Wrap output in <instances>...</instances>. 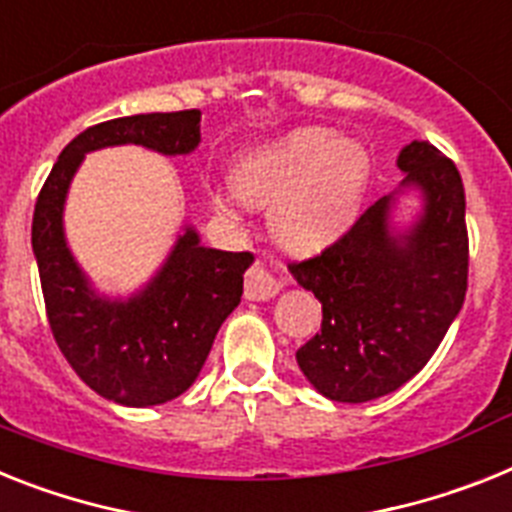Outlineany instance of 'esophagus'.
Here are the masks:
<instances>
[{"mask_svg":"<svg viewBox=\"0 0 512 512\" xmlns=\"http://www.w3.org/2000/svg\"><path fill=\"white\" fill-rule=\"evenodd\" d=\"M278 291H281V281L268 268L255 265V268L247 270V276H244V296L247 299H252V302H268Z\"/></svg>","mask_w":512,"mask_h":512,"instance_id":"obj_1","label":"esophagus"}]
</instances>
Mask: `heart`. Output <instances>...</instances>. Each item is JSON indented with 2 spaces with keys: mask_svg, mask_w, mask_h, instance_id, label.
I'll return each instance as SVG.
<instances>
[{
  "mask_svg": "<svg viewBox=\"0 0 512 512\" xmlns=\"http://www.w3.org/2000/svg\"><path fill=\"white\" fill-rule=\"evenodd\" d=\"M369 153L336 132L304 127L239 161L236 195L270 205L273 231L291 249H320L349 229L369 184Z\"/></svg>",
  "mask_w": 512,
  "mask_h": 512,
  "instance_id": "1",
  "label": "heart"
}]
</instances>
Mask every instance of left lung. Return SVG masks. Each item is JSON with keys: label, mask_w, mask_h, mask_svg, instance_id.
I'll use <instances>...</instances> for the list:
<instances>
[{"label": "left lung", "mask_w": 512, "mask_h": 512, "mask_svg": "<svg viewBox=\"0 0 512 512\" xmlns=\"http://www.w3.org/2000/svg\"><path fill=\"white\" fill-rule=\"evenodd\" d=\"M403 190L422 192V213L395 229V195L364 210L336 244L291 263V276L322 304V325L296 351L317 393L338 403L375 401L432 359L461 312L468 286L466 192L435 145L398 156Z\"/></svg>", "instance_id": "left-lung-1"}]
</instances>
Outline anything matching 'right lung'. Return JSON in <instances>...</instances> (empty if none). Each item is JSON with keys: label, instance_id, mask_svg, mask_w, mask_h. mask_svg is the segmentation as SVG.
I'll return each mask as SVG.
<instances>
[{"label": "right lung", "instance_id": "obj_1", "mask_svg": "<svg viewBox=\"0 0 512 512\" xmlns=\"http://www.w3.org/2000/svg\"><path fill=\"white\" fill-rule=\"evenodd\" d=\"M111 145L187 156L200 145V111L135 114L88 127L59 153L33 213L30 242L59 351L106 401L145 409L174 401L197 380L218 328L242 299L244 270L255 257L203 247L187 226L145 289L130 299L96 294L67 247L62 216L85 153Z\"/></svg>", "mask_w": 512, "mask_h": 512}]
</instances>
